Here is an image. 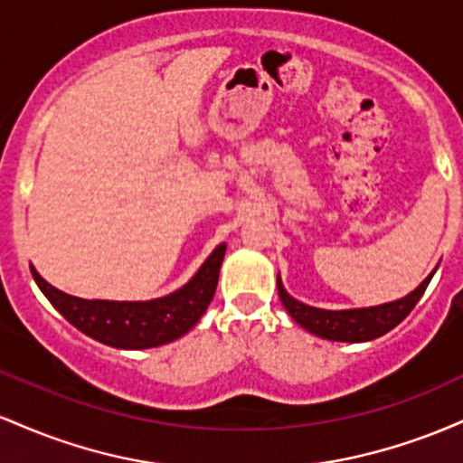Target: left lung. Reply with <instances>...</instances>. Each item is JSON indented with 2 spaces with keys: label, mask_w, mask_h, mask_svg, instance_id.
I'll return each mask as SVG.
<instances>
[{
  "label": "left lung",
  "mask_w": 463,
  "mask_h": 463,
  "mask_svg": "<svg viewBox=\"0 0 463 463\" xmlns=\"http://www.w3.org/2000/svg\"><path fill=\"white\" fill-rule=\"evenodd\" d=\"M435 269L411 291V294H407L405 298H398L376 307H364V309H317V307L305 305V302L296 300L294 296L287 294L283 280H280V274L276 276V285H279V298L283 302L287 313H289V316L294 317V322L300 324L305 331L317 335V337L322 339H331V342L359 344L370 342V339H376L381 337V335L390 333L392 328L405 320L413 307L418 305V300L422 298L424 289L431 283Z\"/></svg>",
  "instance_id": "left-lung-1"
}]
</instances>
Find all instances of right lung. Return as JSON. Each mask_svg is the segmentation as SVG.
<instances>
[{
    "instance_id": "add662e5",
    "label": "right lung",
    "mask_w": 463,
    "mask_h": 463,
    "mask_svg": "<svg viewBox=\"0 0 463 463\" xmlns=\"http://www.w3.org/2000/svg\"><path fill=\"white\" fill-rule=\"evenodd\" d=\"M226 243L209 254L189 283L163 298L152 300H87L56 289L30 265L36 285L54 309L78 331L113 348L143 350L183 337L209 309L213 300Z\"/></svg>"
}]
</instances>
